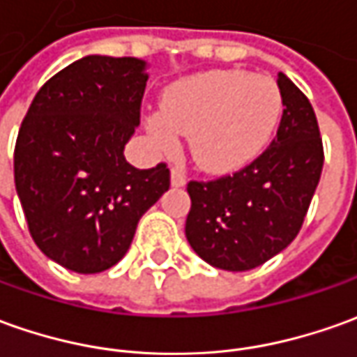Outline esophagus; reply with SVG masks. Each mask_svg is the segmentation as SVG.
Returning a JSON list of instances; mask_svg holds the SVG:
<instances>
[{
    "label": "esophagus",
    "instance_id": "34e87169",
    "mask_svg": "<svg viewBox=\"0 0 357 357\" xmlns=\"http://www.w3.org/2000/svg\"><path fill=\"white\" fill-rule=\"evenodd\" d=\"M172 185L174 188H183L185 185V174L179 168H172Z\"/></svg>",
    "mask_w": 357,
    "mask_h": 357
}]
</instances>
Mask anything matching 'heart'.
<instances>
[{
	"instance_id": "1",
	"label": "heart",
	"mask_w": 357,
	"mask_h": 357,
	"mask_svg": "<svg viewBox=\"0 0 357 357\" xmlns=\"http://www.w3.org/2000/svg\"><path fill=\"white\" fill-rule=\"evenodd\" d=\"M283 113L275 79L246 70H211L168 87L162 111L148 119L160 146L189 137L191 156L207 172H232L258 158Z\"/></svg>"
}]
</instances>
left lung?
Instances as JSON below:
<instances>
[{
    "instance_id": "8db88e82",
    "label": "left lung",
    "mask_w": 357,
    "mask_h": 357,
    "mask_svg": "<svg viewBox=\"0 0 357 357\" xmlns=\"http://www.w3.org/2000/svg\"><path fill=\"white\" fill-rule=\"evenodd\" d=\"M278 86L283 115L270 146L230 176L188 183L185 236L219 270H254L287 248L321 179L324 150L311 101L285 74Z\"/></svg>"
}]
</instances>
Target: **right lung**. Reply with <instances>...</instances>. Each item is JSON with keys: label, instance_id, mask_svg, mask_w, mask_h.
<instances>
[{"label": "right lung", "instance_id": "add662e5", "mask_svg": "<svg viewBox=\"0 0 357 357\" xmlns=\"http://www.w3.org/2000/svg\"><path fill=\"white\" fill-rule=\"evenodd\" d=\"M138 58L86 56L38 89L13 154L35 244L76 273L109 270L140 217L169 189V169H137L123 150L140 123L148 74Z\"/></svg>", "mask_w": 357, "mask_h": 357}]
</instances>
